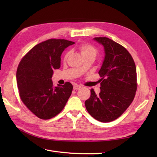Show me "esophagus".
Here are the masks:
<instances>
[{"label": "esophagus", "instance_id": "obj_1", "mask_svg": "<svg viewBox=\"0 0 157 157\" xmlns=\"http://www.w3.org/2000/svg\"><path fill=\"white\" fill-rule=\"evenodd\" d=\"M80 88H81V86H79V85L75 84L74 86H73V89H74L75 90H79Z\"/></svg>", "mask_w": 157, "mask_h": 157}]
</instances>
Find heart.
Wrapping results in <instances>:
<instances>
[{"instance_id": "1", "label": "heart", "mask_w": 157, "mask_h": 157, "mask_svg": "<svg viewBox=\"0 0 157 157\" xmlns=\"http://www.w3.org/2000/svg\"><path fill=\"white\" fill-rule=\"evenodd\" d=\"M79 50L80 51L81 54L83 57H85V56L92 55V56H96V53H97V51L96 49L92 45L88 44V43H83L81 45L79 46ZM69 55V52H67L65 55V59L67 58ZM81 69H83L82 68Z\"/></svg>"}]
</instances>
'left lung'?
I'll use <instances>...</instances> for the list:
<instances>
[{"label": "left lung", "instance_id": "1", "mask_svg": "<svg viewBox=\"0 0 157 157\" xmlns=\"http://www.w3.org/2000/svg\"><path fill=\"white\" fill-rule=\"evenodd\" d=\"M94 40L104 47L105 53L98 73L101 92L91 95L85 102L92 117L101 122H110L119 117L131 105L137 90V75L134 59L126 48L106 37Z\"/></svg>", "mask_w": 157, "mask_h": 157}]
</instances>
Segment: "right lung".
<instances>
[{"mask_svg": "<svg viewBox=\"0 0 157 157\" xmlns=\"http://www.w3.org/2000/svg\"><path fill=\"white\" fill-rule=\"evenodd\" d=\"M74 42L49 39L33 47L21 60L17 70V84L24 105L38 118L54 117L65 107L71 94L69 82L54 87L53 70L61 67L63 51Z\"/></svg>", "mask_w": 157, "mask_h": 157, "instance_id": "right-lung-1", "label": "right lung"}]
</instances>
